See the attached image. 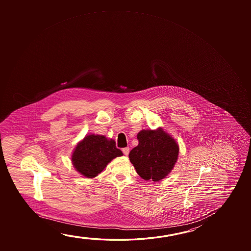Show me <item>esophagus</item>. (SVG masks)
I'll return each instance as SVG.
<instances>
[{
  "mask_svg": "<svg viewBox=\"0 0 251 251\" xmlns=\"http://www.w3.org/2000/svg\"><path fill=\"white\" fill-rule=\"evenodd\" d=\"M123 152H124V155L127 156V155H128V153H129V148H128V147H126V148L123 149Z\"/></svg>",
  "mask_w": 251,
  "mask_h": 251,
  "instance_id": "34e87169",
  "label": "esophagus"
}]
</instances>
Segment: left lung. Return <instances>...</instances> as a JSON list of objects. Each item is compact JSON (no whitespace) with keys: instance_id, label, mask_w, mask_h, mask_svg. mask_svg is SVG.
<instances>
[{"instance_id":"8db88e82","label":"left lung","mask_w":251,"mask_h":251,"mask_svg":"<svg viewBox=\"0 0 251 251\" xmlns=\"http://www.w3.org/2000/svg\"><path fill=\"white\" fill-rule=\"evenodd\" d=\"M137 139L138 145L128 154L137 174L146 181L165 178L177 162L179 151L177 142L161 127L141 130Z\"/></svg>"}]
</instances>
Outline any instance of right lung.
I'll return each mask as SVG.
<instances>
[{
    "label": "right lung",
    "instance_id": "right-lung-1",
    "mask_svg": "<svg viewBox=\"0 0 251 251\" xmlns=\"http://www.w3.org/2000/svg\"><path fill=\"white\" fill-rule=\"evenodd\" d=\"M123 155L122 151L116 148L114 140L100 135H89L74 149L72 162L77 172L92 178L101 173L114 158Z\"/></svg>",
    "mask_w": 251,
    "mask_h": 251
}]
</instances>
